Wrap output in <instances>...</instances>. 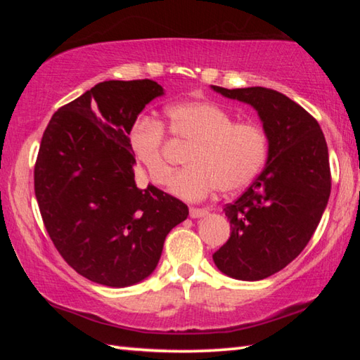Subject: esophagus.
I'll return each instance as SVG.
<instances>
[{
	"label": "esophagus",
	"mask_w": 360,
	"mask_h": 360,
	"mask_svg": "<svg viewBox=\"0 0 360 360\" xmlns=\"http://www.w3.org/2000/svg\"><path fill=\"white\" fill-rule=\"evenodd\" d=\"M208 210L205 208H191V211H188V214H191L192 219H198V217H205L206 214H208Z\"/></svg>",
	"instance_id": "obj_1"
}]
</instances>
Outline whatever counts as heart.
Segmentation results:
<instances>
[{"instance_id": "obj_1", "label": "heart", "mask_w": 360, "mask_h": 360, "mask_svg": "<svg viewBox=\"0 0 360 360\" xmlns=\"http://www.w3.org/2000/svg\"><path fill=\"white\" fill-rule=\"evenodd\" d=\"M167 119L169 135L191 148L186 155L187 167L169 182V191L181 198L198 202L214 191L238 192L265 165L270 139L257 122H236L227 109L210 101L178 103L167 109ZM129 146L149 181L165 184L172 163L160 122L138 119L129 131Z\"/></svg>"}]
</instances>
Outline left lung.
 <instances>
[{
	"mask_svg": "<svg viewBox=\"0 0 360 360\" xmlns=\"http://www.w3.org/2000/svg\"><path fill=\"white\" fill-rule=\"evenodd\" d=\"M211 87L251 105L270 139L264 172L225 205L230 238L212 254L227 276L259 281L289 265L318 227L332 187L327 143L318 120L276 90Z\"/></svg>",
	"mask_w": 360,
	"mask_h": 360,
	"instance_id": "1",
	"label": "left lung"
}]
</instances>
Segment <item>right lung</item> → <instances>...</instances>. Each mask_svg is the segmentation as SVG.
<instances>
[{"label":"right lung","instance_id":"obj_1","mask_svg":"<svg viewBox=\"0 0 360 360\" xmlns=\"http://www.w3.org/2000/svg\"><path fill=\"white\" fill-rule=\"evenodd\" d=\"M162 85L96 84L52 115L34 163V193L53 246L79 275L109 288L148 278L188 208L135 181L129 131Z\"/></svg>","mask_w":360,"mask_h":360}]
</instances>
